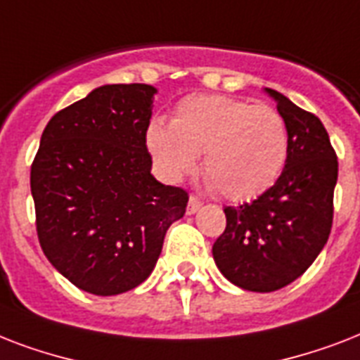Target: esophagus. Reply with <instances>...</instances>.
Wrapping results in <instances>:
<instances>
[{
	"label": "esophagus",
	"mask_w": 360,
	"mask_h": 360,
	"mask_svg": "<svg viewBox=\"0 0 360 360\" xmlns=\"http://www.w3.org/2000/svg\"><path fill=\"white\" fill-rule=\"evenodd\" d=\"M202 207V200L196 196H191L188 198V205H186V213L188 214H194L198 209Z\"/></svg>",
	"instance_id": "34e87169"
}]
</instances>
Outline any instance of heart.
<instances>
[{"label": "heart", "mask_w": 360, "mask_h": 360, "mask_svg": "<svg viewBox=\"0 0 360 360\" xmlns=\"http://www.w3.org/2000/svg\"><path fill=\"white\" fill-rule=\"evenodd\" d=\"M164 179L179 181L196 168L231 202L254 200L267 191L284 169L288 129L284 117L269 104H250L228 95L183 98L172 123L153 121L146 132Z\"/></svg>", "instance_id": "b5f03b06"}]
</instances>
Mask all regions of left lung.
Returning <instances> with one entry per match:
<instances>
[{
  "instance_id": "8db88e82",
  "label": "left lung",
  "mask_w": 360,
  "mask_h": 360,
  "mask_svg": "<svg viewBox=\"0 0 360 360\" xmlns=\"http://www.w3.org/2000/svg\"><path fill=\"white\" fill-rule=\"evenodd\" d=\"M288 129V158L271 188L254 202L224 207L214 240L220 273L243 290L269 293L297 280L318 257L333 228L338 160L318 115L267 89Z\"/></svg>"
}]
</instances>
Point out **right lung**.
<instances>
[{"label": "right lung", "instance_id": "obj_1", "mask_svg": "<svg viewBox=\"0 0 360 360\" xmlns=\"http://www.w3.org/2000/svg\"><path fill=\"white\" fill-rule=\"evenodd\" d=\"M147 84L97 87L59 110L31 164L39 243L48 262L93 295L134 290L151 274L188 192L151 175Z\"/></svg>", "mask_w": 360, "mask_h": 360}]
</instances>
